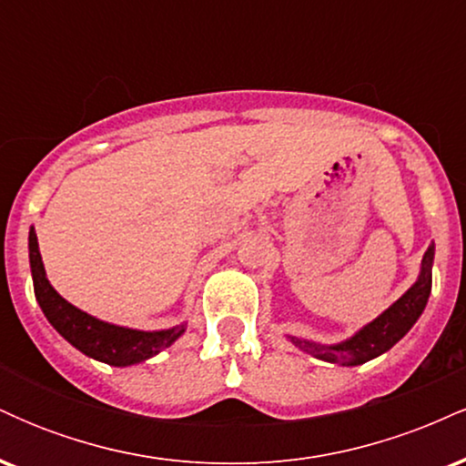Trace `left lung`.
<instances>
[{
    "instance_id": "obj_1",
    "label": "left lung",
    "mask_w": 466,
    "mask_h": 466,
    "mask_svg": "<svg viewBox=\"0 0 466 466\" xmlns=\"http://www.w3.org/2000/svg\"><path fill=\"white\" fill-rule=\"evenodd\" d=\"M431 265H434V245H430L422 256L419 280L388 311H383L374 322L363 326L350 339L333 346L315 344V341L298 339V337H289V339L300 350L313 355L315 360L339 363V366H361V363L383 355L408 333L420 318V313L425 311L427 298L431 293Z\"/></svg>"
}]
</instances>
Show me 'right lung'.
<instances>
[{
  "label": "right lung",
  "mask_w": 466,
  "mask_h": 466,
  "mask_svg": "<svg viewBox=\"0 0 466 466\" xmlns=\"http://www.w3.org/2000/svg\"><path fill=\"white\" fill-rule=\"evenodd\" d=\"M28 249L35 296L41 311L46 313L47 322L55 326L74 349L85 352L87 357L109 363V366H131V363L151 360L159 350L168 349L186 330V324L166 330H136L92 318L69 304L66 298L58 296L55 287L50 285V280L46 278L35 228H30Z\"/></svg>",
  "instance_id": "1"
}]
</instances>
